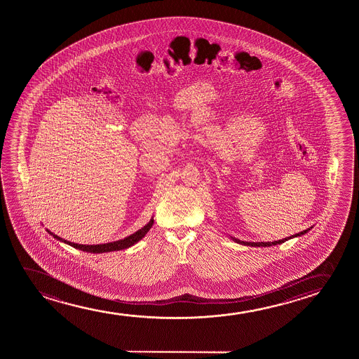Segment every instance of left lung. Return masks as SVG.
Returning a JSON list of instances; mask_svg holds the SVG:
<instances>
[{"label":"left lung","mask_w":359,"mask_h":359,"mask_svg":"<svg viewBox=\"0 0 359 359\" xmlns=\"http://www.w3.org/2000/svg\"><path fill=\"white\" fill-rule=\"evenodd\" d=\"M313 226H310L308 229H305V231H299L298 234H294V236H287L285 239H280V241H243L241 239H236V238H233L231 236V239L233 241H236L238 244H241V245L245 246H254V248H270V246L278 245V244H282V243H285V241H290V239H293V238H298V236H304L305 233H308V231L311 229Z\"/></svg>","instance_id":"8db88e82"}]
</instances>
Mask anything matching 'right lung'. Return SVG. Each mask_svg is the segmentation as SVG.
<instances>
[{
	"label": "right lung",
	"instance_id": "add662e5",
	"mask_svg": "<svg viewBox=\"0 0 359 359\" xmlns=\"http://www.w3.org/2000/svg\"><path fill=\"white\" fill-rule=\"evenodd\" d=\"M153 223H154V219H153L152 217L146 226H142V228H141V229H138L137 231H135V233L131 234V236H126V238L120 239V241H113V243L97 244V245H83V244H76V243H71V241H65V239H62L61 236H56L54 233H51L49 229H46V231H48L49 234H51L53 238L56 239V241L65 243V244L72 246V248H76V249H79V250L86 251V252H93V254H103V252H110V251L123 250V249H128V248H131V246L135 245L136 243H138V241L142 239L143 236L147 234L149 229L152 228Z\"/></svg>",
	"mask_w": 359,
	"mask_h": 359
}]
</instances>
